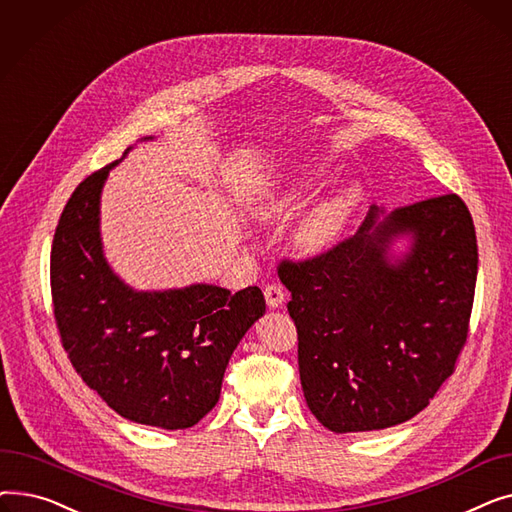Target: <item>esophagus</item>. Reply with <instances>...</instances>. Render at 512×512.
Segmentation results:
<instances>
[{
    "instance_id": "34e87169",
    "label": "esophagus",
    "mask_w": 512,
    "mask_h": 512,
    "mask_svg": "<svg viewBox=\"0 0 512 512\" xmlns=\"http://www.w3.org/2000/svg\"><path fill=\"white\" fill-rule=\"evenodd\" d=\"M263 294H265V301H267V305H270L272 309H278V307L284 303V299H286V292H284V288H282V286H278V284L265 286Z\"/></svg>"
}]
</instances>
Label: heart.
<instances>
[{"label":"heart","instance_id":"obj_1","mask_svg":"<svg viewBox=\"0 0 512 512\" xmlns=\"http://www.w3.org/2000/svg\"><path fill=\"white\" fill-rule=\"evenodd\" d=\"M315 188L317 182L311 172L292 174L267 188L255 205V215L267 224H284L309 203ZM359 203V182H344L332 195L321 199L303 215V220L292 234L294 251L303 257H319L328 253L344 234Z\"/></svg>","mask_w":512,"mask_h":512}]
</instances>
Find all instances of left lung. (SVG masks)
<instances>
[{
  "label": "left lung",
  "mask_w": 512,
  "mask_h": 512,
  "mask_svg": "<svg viewBox=\"0 0 512 512\" xmlns=\"http://www.w3.org/2000/svg\"><path fill=\"white\" fill-rule=\"evenodd\" d=\"M371 207L355 236L305 261H282L299 373L317 421L373 432L423 411L450 378L469 332L477 238L459 195L386 213ZM405 237V254L391 253Z\"/></svg>",
  "instance_id": "1"
}]
</instances>
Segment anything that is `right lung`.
Segmentation results:
<instances>
[{"instance_id": "right-lung-1", "label": "right lung", "mask_w": 512, "mask_h": 512, "mask_svg": "<svg viewBox=\"0 0 512 512\" xmlns=\"http://www.w3.org/2000/svg\"><path fill=\"white\" fill-rule=\"evenodd\" d=\"M128 151L80 182L62 211L51 247L53 315L72 367L107 407L134 423L186 429L215 407L226 365L265 299L257 286L134 290L114 274L99 203Z\"/></svg>"}]
</instances>
